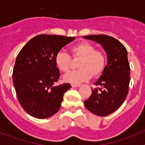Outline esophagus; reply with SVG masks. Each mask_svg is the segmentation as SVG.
Segmentation results:
<instances>
[{"label": "esophagus", "instance_id": "1", "mask_svg": "<svg viewBox=\"0 0 145 145\" xmlns=\"http://www.w3.org/2000/svg\"><path fill=\"white\" fill-rule=\"evenodd\" d=\"M71 86L72 87H80V84H72Z\"/></svg>", "mask_w": 145, "mask_h": 145}]
</instances>
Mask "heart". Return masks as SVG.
Instances as JSON below:
<instances>
[{"instance_id": "obj_1", "label": "heart", "mask_w": 145, "mask_h": 145, "mask_svg": "<svg viewBox=\"0 0 145 145\" xmlns=\"http://www.w3.org/2000/svg\"><path fill=\"white\" fill-rule=\"evenodd\" d=\"M71 58L69 54L60 50L55 56V63L61 71H69L74 61H79V70L65 74L63 79L70 84H80L92 77L97 78L105 70L106 59L104 54L96 50L95 46L86 41H82L71 48Z\"/></svg>"}]
</instances>
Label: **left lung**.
<instances>
[{
    "label": "left lung",
    "instance_id": "obj_1",
    "mask_svg": "<svg viewBox=\"0 0 145 145\" xmlns=\"http://www.w3.org/2000/svg\"><path fill=\"white\" fill-rule=\"evenodd\" d=\"M101 44L107 54V63L102 75L94 83L86 108L99 116H107L119 108L129 93L130 66L127 50L117 39L106 35L84 36Z\"/></svg>",
    "mask_w": 145,
    "mask_h": 145
}]
</instances>
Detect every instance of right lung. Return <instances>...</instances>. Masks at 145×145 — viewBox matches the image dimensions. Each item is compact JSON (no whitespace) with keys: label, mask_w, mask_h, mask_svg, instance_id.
<instances>
[{"label":"right lung","mask_w":145,"mask_h":145,"mask_svg":"<svg viewBox=\"0 0 145 145\" xmlns=\"http://www.w3.org/2000/svg\"><path fill=\"white\" fill-rule=\"evenodd\" d=\"M75 37L39 35L27 43L18 54L13 70V83L20 105L38 119L52 117L61 107L70 84L54 86L60 73L55 56Z\"/></svg>","instance_id":"1"}]
</instances>
